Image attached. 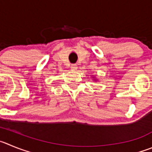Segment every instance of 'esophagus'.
<instances>
[{"instance_id": "obj_1", "label": "esophagus", "mask_w": 152, "mask_h": 152, "mask_svg": "<svg viewBox=\"0 0 152 152\" xmlns=\"http://www.w3.org/2000/svg\"><path fill=\"white\" fill-rule=\"evenodd\" d=\"M70 68H71L72 70H76V69H77V65L76 64H71Z\"/></svg>"}]
</instances>
